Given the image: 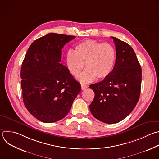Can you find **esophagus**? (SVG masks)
Masks as SVG:
<instances>
[{
  "mask_svg": "<svg viewBox=\"0 0 159 159\" xmlns=\"http://www.w3.org/2000/svg\"><path fill=\"white\" fill-rule=\"evenodd\" d=\"M87 87H88L87 85H85V84H81V89H82V90H85V89H86Z\"/></svg>",
  "mask_w": 159,
  "mask_h": 159,
  "instance_id": "obj_1",
  "label": "esophagus"
}]
</instances>
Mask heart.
Segmentation results:
<instances>
[{"instance_id":"b5f03b06","label":"heart","mask_w":159,"mask_h":159,"mask_svg":"<svg viewBox=\"0 0 159 159\" xmlns=\"http://www.w3.org/2000/svg\"><path fill=\"white\" fill-rule=\"evenodd\" d=\"M116 61V51L109 43L86 40L78 43L74 52L69 50L66 65L70 73L78 77L85 64V70L79 79L84 83L106 78L111 73Z\"/></svg>"}]
</instances>
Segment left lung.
I'll use <instances>...</instances> for the list:
<instances>
[{"label":"left lung","mask_w":159,"mask_h":159,"mask_svg":"<svg viewBox=\"0 0 159 159\" xmlns=\"http://www.w3.org/2000/svg\"><path fill=\"white\" fill-rule=\"evenodd\" d=\"M111 37L116 48L114 67L108 77L90 85L95 93L90 111L95 119L106 124L119 122L131 113L139 99L142 81L141 67L133 48Z\"/></svg>","instance_id":"obj_1"}]
</instances>
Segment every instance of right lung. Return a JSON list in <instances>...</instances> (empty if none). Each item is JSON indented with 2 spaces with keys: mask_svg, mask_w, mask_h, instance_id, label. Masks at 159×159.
<instances>
[{
  "mask_svg": "<svg viewBox=\"0 0 159 159\" xmlns=\"http://www.w3.org/2000/svg\"><path fill=\"white\" fill-rule=\"evenodd\" d=\"M75 37L50 33L35 40L23 61L20 77L23 101L37 120L52 123L64 118L81 86L61 64L62 49Z\"/></svg>",
  "mask_w": 159,
  "mask_h": 159,
  "instance_id": "right-lung-1",
  "label": "right lung"
}]
</instances>
